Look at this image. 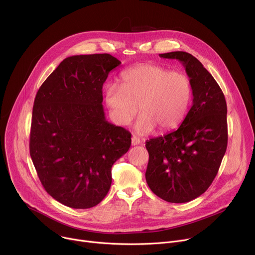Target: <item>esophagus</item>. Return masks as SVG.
<instances>
[{"mask_svg": "<svg viewBox=\"0 0 255 255\" xmlns=\"http://www.w3.org/2000/svg\"><path fill=\"white\" fill-rule=\"evenodd\" d=\"M140 139L138 138V137H136V136H132V138H131V143H132V145H138V144H140Z\"/></svg>", "mask_w": 255, "mask_h": 255, "instance_id": "esophagus-1", "label": "esophagus"}]
</instances>
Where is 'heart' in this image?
Returning <instances> with one entry per match:
<instances>
[{"mask_svg":"<svg viewBox=\"0 0 255 255\" xmlns=\"http://www.w3.org/2000/svg\"><path fill=\"white\" fill-rule=\"evenodd\" d=\"M193 95L190 79L181 72L154 65L141 64L125 70L121 87L109 85L105 101L113 120L127 126L138 111L135 130L151 133L155 128L164 132L175 128L186 117Z\"/></svg>","mask_w":255,"mask_h":255,"instance_id":"b5f03b06","label":"heart"}]
</instances>
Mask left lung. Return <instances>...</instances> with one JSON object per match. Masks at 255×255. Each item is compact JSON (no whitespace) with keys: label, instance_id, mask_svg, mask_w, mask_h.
<instances>
[{"label":"left lung","instance_id":"obj_1","mask_svg":"<svg viewBox=\"0 0 255 255\" xmlns=\"http://www.w3.org/2000/svg\"><path fill=\"white\" fill-rule=\"evenodd\" d=\"M159 56L184 65L194 98L176 130L146 141L149 160L145 177L157 197L187 203L204 194L219 170L228 141L227 105L219 85L195 56L185 51Z\"/></svg>","mask_w":255,"mask_h":255}]
</instances>
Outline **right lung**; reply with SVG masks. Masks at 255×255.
<instances>
[{
  "label": "right lung",
  "mask_w": 255,
  "mask_h": 255,
  "mask_svg": "<svg viewBox=\"0 0 255 255\" xmlns=\"http://www.w3.org/2000/svg\"><path fill=\"white\" fill-rule=\"evenodd\" d=\"M120 64L108 53L69 56L36 94L30 155L45 191L69 208L98 205L130 148L131 133L109 123L102 105L103 85Z\"/></svg>",
  "instance_id": "add662e5"
}]
</instances>
